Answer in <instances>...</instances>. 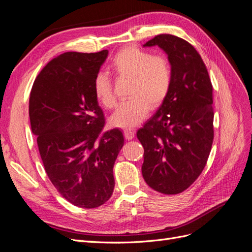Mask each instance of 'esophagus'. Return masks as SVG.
Instances as JSON below:
<instances>
[{
  "instance_id": "1",
  "label": "esophagus",
  "mask_w": 252,
  "mask_h": 252,
  "mask_svg": "<svg viewBox=\"0 0 252 252\" xmlns=\"http://www.w3.org/2000/svg\"><path fill=\"white\" fill-rule=\"evenodd\" d=\"M124 136L126 140H132L133 136H134V131L131 130V129H125L124 130Z\"/></svg>"
}]
</instances>
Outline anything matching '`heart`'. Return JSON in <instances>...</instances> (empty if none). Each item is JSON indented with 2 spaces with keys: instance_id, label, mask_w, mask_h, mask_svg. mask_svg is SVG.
<instances>
[{
  "instance_id": "obj_1",
  "label": "heart",
  "mask_w": 252,
  "mask_h": 252,
  "mask_svg": "<svg viewBox=\"0 0 252 252\" xmlns=\"http://www.w3.org/2000/svg\"><path fill=\"white\" fill-rule=\"evenodd\" d=\"M109 71L121 80H130L128 101L121 103L109 119L113 127L132 128L147 117L149 107L157 109L169 94L172 71L169 61L163 56L130 46L120 50L108 66ZM96 100L104 107L116 104L112 82L108 74L100 72L94 82Z\"/></svg>"
}]
</instances>
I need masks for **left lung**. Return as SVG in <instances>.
<instances>
[{"label": "left lung", "instance_id": "left-lung-1", "mask_svg": "<svg viewBox=\"0 0 252 252\" xmlns=\"http://www.w3.org/2000/svg\"><path fill=\"white\" fill-rule=\"evenodd\" d=\"M158 46L172 71L169 94L136 136L144 147L142 174L156 191L177 194L199 178L213 141L212 85L191 44L158 34L144 47Z\"/></svg>", "mask_w": 252, "mask_h": 252}]
</instances>
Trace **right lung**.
<instances>
[{
    "label": "right lung",
    "mask_w": 252,
    "mask_h": 252,
    "mask_svg": "<svg viewBox=\"0 0 252 252\" xmlns=\"http://www.w3.org/2000/svg\"><path fill=\"white\" fill-rule=\"evenodd\" d=\"M108 56L65 52L37 75L29 97L32 130L52 185L68 202L95 208L113 192V165L124 145L120 129L103 132L94 82Z\"/></svg>",
    "instance_id": "right-lung-1"
}]
</instances>
